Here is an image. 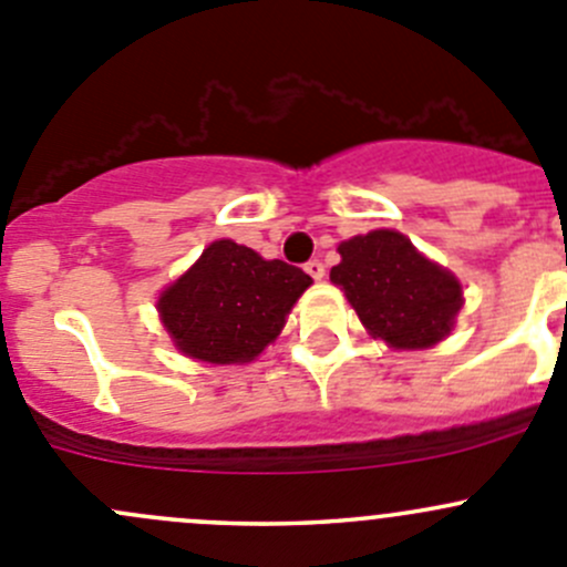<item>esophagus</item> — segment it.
I'll return each mask as SVG.
<instances>
[{
	"label": "esophagus",
	"instance_id": "1",
	"mask_svg": "<svg viewBox=\"0 0 567 567\" xmlns=\"http://www.w3.org/2000/svg\"><path fill=\"white\" fill-rule=\"evenodd\" d=\"M305 271L310 274L312 279H323L326 268H323V262H320V260H310V262H307V266H305Z\"/></svg>",
	"mask_w": 567,
	"mask_h": 567
}]
</instances>
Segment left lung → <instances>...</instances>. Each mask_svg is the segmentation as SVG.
Segmentation results:
<instances>
[{
	"label": "left lung",
	"mask_w": 567,
	"mask_h": 567,
	"mask_svg": "<svg viewBox=\"0 0 567 567\" xmlns=\"http://www.w3.org/2000/svg\"><path fill=\"white\" fill-rule=\"evenodd\" d=\"M331 282L346 293L364 329L386 346L416 351L450 334L463 307L455 274L427 260L398 230H373L342 241Z\"/></svg>",
	"instance_id": "1"
}]
</instances>
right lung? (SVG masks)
<instances>
[{
	"instance_id": "obj_1",
	"label": "right lung",
	"mask_w": 567,
	"mask_h": 567,
	"mask_svg": "<svg viewBox=\"0 0 567 567\" xmlns=\"http://www.w3.org/2000/svg\"><path fill=\"white\" fill-rule=\"evenodd\" d=\"M312 285L310 274L221 238L158 296L175 348L208 364H241L277 340L285 318Z\"/></svg>"
}]
</instances>
